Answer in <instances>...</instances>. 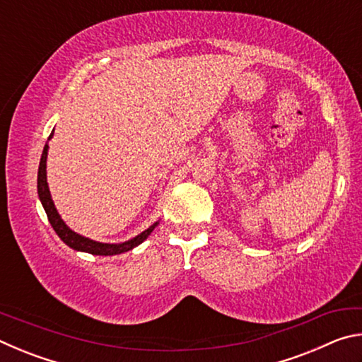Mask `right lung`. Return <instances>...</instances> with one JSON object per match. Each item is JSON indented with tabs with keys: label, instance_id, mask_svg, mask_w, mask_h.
I'll return each mask as SVG.
<instances>
[{
	"label": "right lung",
	"instance_id": "obj_1",
	"mask_svg": "<svg viewBox=\"0 0 362 362\" xmlns=\"http://www.w3.org/2000/svg\"><path fill=\"white\" fill-rule=\"evenodd\" d=\"M51 137H52V132H51V136H49V139H51ZM46 156H47V144L45 145V150H42L40 169H38V194H40L42 207H45V211L47 214V218H49V222H51L54 231L57 233L60 240H62L66 244V246H70L71 249H75V250H83V252H89L93 255H116V254L127 252V250L137 247L139 244L144 243L146 238H148L150 233L155 230V226L158 223L151 225L148 230L140 233V235L134 238V240L127 241V243H122V244L97 243V241H93V240H88V238H84L81 235H78V233H75V231H71L69 226L64 223V220L60 218V216L56 211V207H54L52 199H51V193H49L47 182H46Z\"/></svg>",
	"mask_w": 362,
	"mask_h": 362
}]
</instances>
